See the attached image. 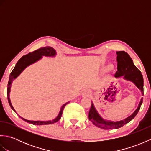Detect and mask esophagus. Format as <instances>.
<instances>
[{
  "instance_id": "34e87169",
  "label": "esophagus",
  "mask_w": 151,
  "mask_h": 151,
  "mask_svg": "<svg viewBox=\"0 0 151 151\" xmlns=\"http://www.w3.org/2000/svg\"><path fill=\"white\" fill-rule=\"evenodd\" d=\"M82 95L84 96H89V94H90V91H89L88 89H84L82 92Z\"/></svg>"
}]
</instances>
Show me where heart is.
Listing matches in <instances>:
<instances>
[{
    "instance_id": "obj_1",
    "label": "heart",
    "mask_w": 151,
    "mask_h": 151,
    "mask_svg": "<svg viewBox=\"0 0 151 151\" xmlns=\"http://www.w3.org/2000/svg\"><path fill=\"white\" fill-rule=\"evenodd\" d=\"M110 67H108V69H110Z\"/></svg>"
}]
</instances>
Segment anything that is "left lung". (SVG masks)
<instances>
[{
	"label": "left lung",
	"instance_id": "obj_1",
	"mask_svg": "<svg viewBox=\"0 0 151 151\" xmlns=\"http://www.w3.org/2000/svg\"><path fill=\"white\" fill-rule=\"evenodd\" d=\"M116 54L117 71L115 74V77L119 78L123 76L124 79L132 82L142 91V93L143 95V78L142 73L134 65L132 58L128 53L125 52L124 51H117ZM142 102L143 98L141 99L138 107L136 111L129 117L124 120L113 122L103 119L95 110L94 105L91 102V108L89 111V119L95 126L100 129L104 130L117 129L127 124L136 117V115L138 113Z\"/></svg>",
	"mask_w": 151,
	"mask_h": 151
}]
</instances>
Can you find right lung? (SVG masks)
I'll return each mask as SVG.
<instances>
[{
    "label": "right lung",
    "mask_w": 151,
    "mask_h": 151,
    "mask_svg": "<svg viewBox=\"0 0 151 151\" xmlns=\"http://www.w3.org/2000/svg\"><path fill=\"white\" fill-rule=\"evenodd\" d=\"M56 50H54L53 48L50 47H45L43 48H40V49L36 50L32 52H30L29 54H27V55H24L21 58L20 60H19L18 62L16 63V65L14 67V69H13L12 71L10 73V75H9V81H8V88H7V97H8V100L9 104L10 106V107L12 108V110H14L15 112V110H14V107L12 105L10 99H9V92H10V88H11V85L12 81L14 79H15L17 76L20 75V74L23 71V70L27 67L28 65H31L34 63H35L37 61L40 60L41 58H42L43 56H56ZM69 103V102H67L65 104H63L62 106V108H61L60 113L58 115L56 119H54L52 121H29V120H27L25 119L20 117L22 119H23L26 122L28 123L32 124L34 125H43V124H53L56 123L57 121H58L61 117H62V115L63 113V108L65 107V106Z\"/></svg>",
    "instance_id": "obj_1"
}]
</instances>
